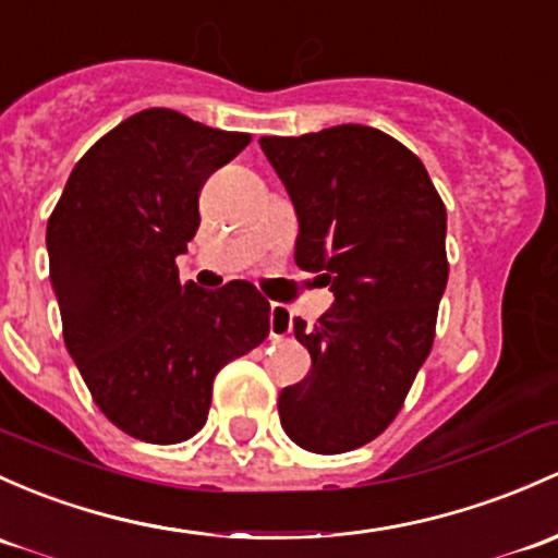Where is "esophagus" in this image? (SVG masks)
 <instances>
[{"label": "esophagus", "mask_w": 558, "mask_h": 558, "mask_svg": "<svg viewBox=\"0 0 558 558\" xmlns=\"http://www.w3.org/2000/svg\"><path fill=\"white\" fill-rule=\"evenodd\" d=\"M291 328H294V315H291V310L280 302L269 304V337L283 339L289 337Z\"/></svg>", "instance_id": "esophagus-1"}]
</instances>
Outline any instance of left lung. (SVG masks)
<instances>
[{"instance_id": "8db88e82", "label": "left lung", "mask_w": 558, "mask_h": 558, "mask_svg": "<svg viewBox=\"0 0 558 558\" xmlns=\"http://www.w3.org/2000/svg\"><path fill=\"white\" fill-rule=\"evenodd\" d=\"M259 144L294 203L296 264L333 291L318 326L294 320L313 368L280 392V425L302 449L339 454L390 425L430 353L447 208L420 157L377 128Z\"/></svg>"}]
</instances>
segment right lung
Here are the masks:
<instances>
[{
  "label": "right lung",
  "instance_id": "add662e5",
  "mask_svg": "<svg viewBox=\"0 0 558 558\" xmlns=\"http://www.w3.org/2000/svg\"><path fill=\"white\" fill-rule=\"evenodd\" d=\"M248 141L144 109L85 151L47 221L69 355L98 409L146 444L195 436L216 374L269 333V302L248 280L203 291L175 267L205 179Z\"/></svg>",
  "mask_w": 558,
  "mask_h": 558
}]
</instances>
